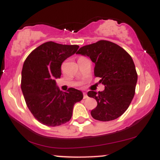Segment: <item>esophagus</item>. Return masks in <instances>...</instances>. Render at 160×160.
Segmentation results:
<instances>
[{"label":"esophagus","instance_id":"obj_1","mask_svg":"<svg viewBox=\"0 0 160 160\" xmlns=\"http://www.w3.org/2000/svg\"><path fill=\"white\" fill-rule=\"evenodd\" d=\"M88 98V95H87V94H86V92H83V98L85 99V98Z\"/></svg>","mask_w":160,"mask_h":160}]
</instances>
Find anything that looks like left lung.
Here are the masks:
<instances>
[{"mask_svg":"<svg viewBox=\"0 0 160 160\" xmlns=\"http://www.w3.org/2000/svg\"><path fill=\"white\" fill-rule=\"evenodd\" d=\"M90 58L95 64L94 74L104 86L102 92L89 91L97 107L91 111L95 120L111 121L120 117L135 95L138 75L132 57L120 46L108 40H99L84 46L77 52Z\"/></svg>","mask_w":160,"mask_h":160,"instance_id":"left-lung-1","label":"left lung"}]
</instances>
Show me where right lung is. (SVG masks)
<instances>
[{
    "mask_svg": "<svg viewBox=\"0 0 160 160\" xmlns=\"http://www.w3.org/2000/svg\"><path fill=\"white\" fill-rule=\"evenodd\" d=\"M79 48L49 41L32 51L23 64L21 89L31 113L42 124L58 126L72 117L73 108L83 98L81 91L70 88L60 91L56 79L62 75L61 65Z\"/></svg>",
    "mask_w": 160,
    "mask_h": 160,
    "instance_id": "obj_1",
    "label": "right lung"
}]
</instances>
